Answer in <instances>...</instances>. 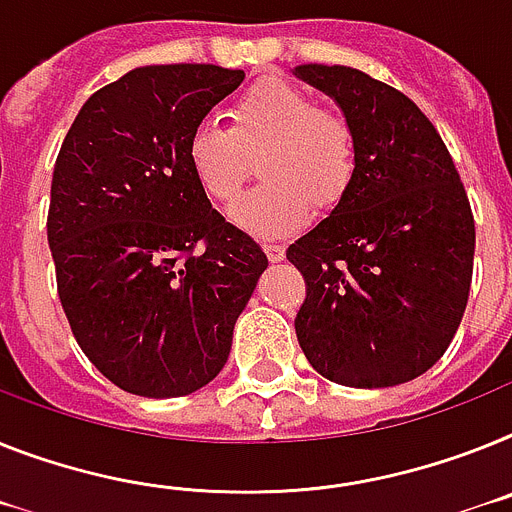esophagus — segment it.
I'll use <instances>...</instances> for the list:
<instances>
[{
	"mask_svg": "<svg viewBox=\"0 0 512 512\" xmlns=\"http://www.w3.org/2000/svg\"><path fill=\"white\" fill-rule=\"evenodd\" d=\"M263 249L270 263H281L283 257H286V247H283V244H265Z\"/></svg>",
	"mask_w": 512,
	"mask_h": 512,
	"instance_id": "1",
	"label": "esophagus"
}]
</instances>
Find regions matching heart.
I'll return each mask as SVG.
<instances>
[{
	"instance_id": "b5f03b06",
	"label": "heart",
	"mask_w": 512,
	"mask_h": 512,
	"mask_svg": "<svg viewBox=\"0 0 512 512\" xmlns=\"http://www.w3.org/2000/svg\"><path fill=\"white\" fill-rule=\"evenodd\" d=\"M257 159L263 184L231 208V221L260 239L289 236L307 223L312 205L343 200L356 174L351 124L286 80H263L234 101L229 130L213 119L192 127L184 161L213 203H231Z\"/></svg>"
}]
</instances>
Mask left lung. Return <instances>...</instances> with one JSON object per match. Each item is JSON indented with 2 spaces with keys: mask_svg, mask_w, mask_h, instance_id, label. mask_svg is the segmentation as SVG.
Listing matches in <instances>:
<instances>
[{
  "mask_svg": "<svg viewBox=\"0 0 512 512\" xmlns=\"http://www.w3.org/2000/svg\"><path fill=\"white\" fill-rule=\"evenodd\" d=\"M294 75L341 106L356 174L341 203L286 257L307 281L294 328L309 364L349 388L424 375L461 325L474 216L442 137L401 90L343 64Z\"/></svg>",
  "mask_w": 512,
  "mask_h": 512,
  "instance_id": "left-lung-1",
  "label": "left lung"
}]
</instances>
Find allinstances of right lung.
Segmentation results:
<instances>
[{"label":"right lung","instance_id":"add662e5","mask_svg":"<svg viewBox=\"0 0 512 512\" xmlns=\"http://www.w3.org/2000/svg\"><path fill=\"white\" fill-rule=\"evenodd\" d=\"M216 64H150L96 90L64 137L46 234L72 336L145 398L208 385L268 268L192 179V127L242 85Z\"/></svg>","mask_w":512,"mask_h":512}]
</instances>
